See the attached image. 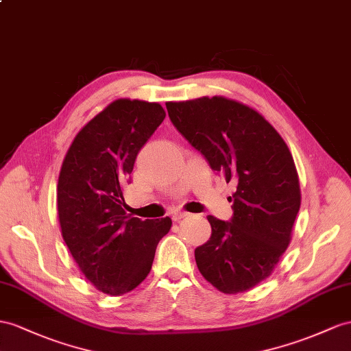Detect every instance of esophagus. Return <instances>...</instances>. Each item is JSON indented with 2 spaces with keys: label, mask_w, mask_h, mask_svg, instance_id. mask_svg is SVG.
<instances>
[{
  "label": "esophagus",
  "mask_w": 351,
  "mask_h": 351,
  "mask_svg": "<svg viewBox=\"0 0 351 351\" xmlns=\"http://www.w3.org/2000/svg\"><path fill=\"white\" fill-rule=\"evenodd\" d=\"M186 217H188V213H186V212L176 210V212H173V215H172V219H173V221H176V222H179V221L184 219V218H186Z\"/></svg>",
  "instance_id": "esophagus-1"
}]
</instances>
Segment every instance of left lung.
<instances>
[{
	"mask_svg": "<svg viewBox=\"0 0 351 351\" xmlns=\"http://www.w3.org/2000/svg\"><path fill=\"white\" fill-rule=\"evenodd\" d=\"M170 120L213 170L236 184L231 222L209 215L212 236L195 249L202 276L234 295L271 276L292 239L301 206L286 142L264 117L223 96L166 102Z\"/></svg>",
	"mask_w": 351,
	"mask_h": 351,
	"instance_id": "8db88e82",
	"label": "left lung"
}]
</instances>
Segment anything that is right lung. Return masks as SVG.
<instances>
[{
    "mask_svg": "<svg viewBox=\"0 0 351 351\" xmlns=\"http://www.w3.org/2000/svg\"><path fill=\"white\" fill-rule=\"evenodd\" d=\"M165 117L157 102L115 99L83 125L62 161V237L87 280L108 295H124L145 280L172 227L169 217H129L123 197L139 149Z\"/></svg>",
    "mask_w": 351,
    "mask_h": 351,
    "instance_id": "add662e5",
    "label": "right lung"
}]
</instances>
